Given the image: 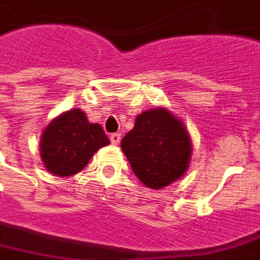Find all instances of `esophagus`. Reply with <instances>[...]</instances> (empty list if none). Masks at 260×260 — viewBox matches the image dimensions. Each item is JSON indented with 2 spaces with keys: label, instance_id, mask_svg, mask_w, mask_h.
I'll return each mask as SVG.
<instances>
[{
  "label": "esophagus",
  "instance_id": "esophagus-1",
  "mask_svg": "<svg viewBox=\"0 0 260 260\" xmlns=\"http://www.w3.org/2000/svg\"><path fill=\"white\" fill-rule=\"evenodd\" d=\"M110 140H111V143H113L114 146H117L118 143H120V140H121V134L113 133L111 136H110Z\"/></svg>",
  "mask_w": 260,
  "mask_h": 260
}]
</instances>
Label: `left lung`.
Wrapping results in <instances>:
<instances>
[{
    "mask_svg": "<svg viewBox=\"0 0 260 260\" xmlns=\"http://www.w3.org/2000/svg\"><path fill=\"white\" fill-rule=\"evenodd\" d=\"M121 150L144 186L161 189L186 173L191 143L182 121L158 107L136 117L133 130L121 140Z\"/></svg>",
    "mask_w": 260,
    "mask_h": 260,
    "instance_id": "obj_1",
    "label": "left lung"
}]
</instances>
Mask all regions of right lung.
<instances>
[{"label":"right lung","instance_id":"add662e5","mask_svg":"<svg viewBox=\"0 0 260 260\" xmlns=\"http://www.w3.org/2000/svg\"><path fill=\"white\" fill-rule=\"evenodd\" d=\"M109 137L97 123H90L84 111L69 110L51 120L40 143L45 169L67 177L81 172L99 149L107 146Z\"/></svg>","mask_w":260,"mask_h":260}]
</instances>
